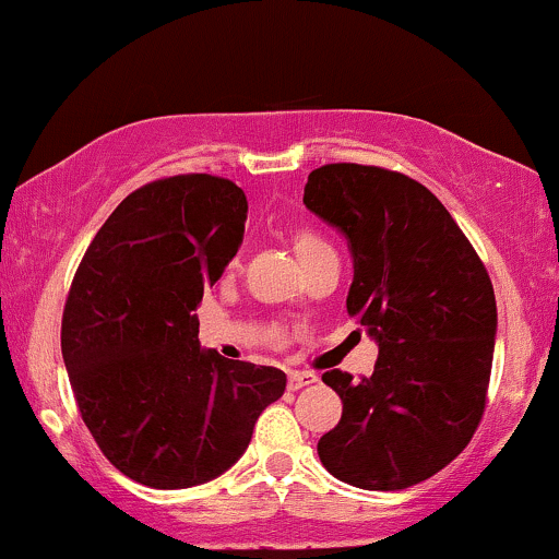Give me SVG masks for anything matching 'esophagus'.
<instances>
[{
    "mask_svg": "<svg viewBox=\"0 0 559 559\" xmlns=\"http://www.w3.org/2000/svg\"><path fill=\"white\" fill-rule=\"evenodd\" d=\"M318 376L316 373H307V370H292L288 373V389L297 391L301 386H310V383H316Z\"/></svg>",
    "mask_w": 559,
    "mask_h": 559,
    "instance_id": "34e87169",
    "label": "esophagus"
}]
</instances>
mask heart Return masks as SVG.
I'll return each mask as SVG.
<instances>
[{"label":"heart","instance_id":"obj_1","mask_svg":"<svg viewBox=\"0 0 559 559\" xmlns=\"http://www.w3.org/2000/svg\"><path fill=\"white\" fill-rule=\"evenodd\" d=\"M294 241V252H297L299 260H307L310 254H316L318 249H325L329 243L320 239L318 234H312V230H297V234L292 236Z\"/></svg>","mask_w":559,"mask_h":559}]
</instances>
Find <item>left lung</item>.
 I'll list each match as a JSON object with an SVG mask.
<instances>
[{
	"label": "left lung",
	"mask_w": 559,
	"mask_h": 559,
	"mask_svg": "<svg viewBox=\"0 0 559 559\" xmlns=\"http://www.w3.org/2000/svg\"><path fill=\"white\" fill-rule=\"evenodd\" d=\"M305 204L349 243L346 312L378 344L373 376L323 373L344 409L318 441L320 463L357 489H407L452 463L484 418L491 278L444 204L396 170L323 165Z\"/></svg>",
	"instance_id": "obj_1"
}]
</instances>
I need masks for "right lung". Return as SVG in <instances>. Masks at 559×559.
<instances>
[{
  "label": "right lung",
  "mask_w": 559,
  "mask_h": 559,
  "mask_svg": "<svg viewBox=\"0 0 559 559\" xmlns=\"http://www.w3.org/2000/svg\"><path fill=\"white\" fill-rule=\"evenodd\" d=\"M247 197L189 173L128 194L88 243L62 312L81 418L123 476L189 489L226 473L286 389L271 365L199 346L204 288L239 252Z\"/></svg>",
  "instance_id": "obj_1"
}]
</instances>
